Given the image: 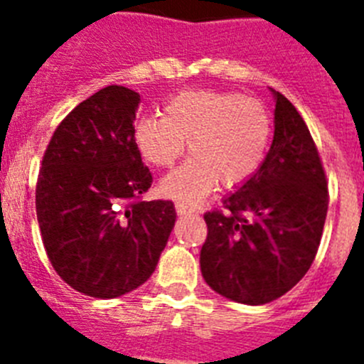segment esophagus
Masks as SVG:
<instances>
[{
    "label": "esophagus",
    "instance_id": "1",
    "mask_svg": "<svg viewBox=\"0 0 364 364\" xmlns=\"http://www.w3.org/2000/svg\"><path fill=\"white\" fill-rule=\"evenodd\" d=\"M176 213L180 215V217H182V215H189V213H193V210L191 208H189V205H186V204H180V202H176Z\"/></svg>",
    "mask_w": 364,
    "mask_h": 364
}]
</instances>
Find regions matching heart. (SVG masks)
Returning <instances> with one entry per match:
<instances>
[{
  "label": "heart",
  "instance_id": "heart-1",
  "mask_svg": "<svg viewBox=\"0 0 364 364\" xmlns=\"http://www.w3.org/2000/svg\"><path fill=\"white\" fill-rule=\"evenodd\" d=\"M272 134L262 102L213 89L178 92L166 102L164 117L138 118L133 127L138 153L154 167L173 166L189 142L191 159L160 182L162 195L189 205L218 182L224 189L246 184L266 160Z\"/></svg>",
  "mask_w": 364,
  "mask_h": 364
}]
</instances>
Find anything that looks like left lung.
<instances>
[{"instance_id":"8db88e82","label":"left lung","mask_w":364,"mask_h":364,"mask_svg":"<svg viewBox=\"0 0 364 364\" xmlns=\"http://www.w3.org/2000/svg\"><path fill=\"white\" fill-rule=\"evenodd\" d=\"M275 100L273 142L259 171L204 215L200 272L211 290L250 306L290 291L315 259L328 211L323 164L297 109Z\"/></svg>"}]
</instances>
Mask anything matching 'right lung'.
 Returning a JSON list of instances; mask_svg holds the SVG:
<instances>
[{
    "mask_svg": "<svg viewBox=\"0 0 364 364\" xmlns=\"http://www.w3.org/2000/svg\"><path fill=\"white\" fill-rule=\"evenodd\" d=\"M140 95L109 85L58 125L36 186L45 252L70 288L114 299L156 269L176 220L169 200H140L153 176L133 140Z\"/></svg>",
    "mask_w": 364,
    "mask_h": 364,
    "instance_id": "add662e5",
    "label": "right lung"
}]
</instances>
